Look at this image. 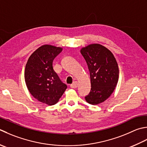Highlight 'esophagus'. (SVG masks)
Masks as SVG:
<instances>
[{
    "mask_svg": "<svg viewBox=\"0 0 147 147\" xmlns=\"http://www.w3.org/2000/svg\"><path fill=\"white\" fill-rule=\"evenodd\" d=\"M70 87L71 88H76L78 87V82H74L73 83H72L71 85H70Z\"/></svg>",
    "mask_w": 147,
    "mask_h": 147,
    "instance_id": "esophagus-1",
    "label": "esophagus"
}]
</instances>
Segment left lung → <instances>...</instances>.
Returning <instances> with one entry per match:
<instances>
[{
	"mask_svg": "<svg viewBox=\"0 0 147 147\" xmlns=\"http://www.w3.org/2000/svg\"><path fill=\"white\" fill-rule=\"evenodd\" d=\"M90 71L91 90L85 100L92 105L107 99L115 88L119 70L117 60L108 48L99 44H91L80 50Z\"/></svg>",
	"mask_w": 147,
	"mask_h": 147,
	"instance_id": "8db88e82",
	"label": "left lung"
}]
</instances>
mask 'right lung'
<instances>
[{
    "instance_id": "1",
    "label": "right lung",
    "mask_w": 147,
    "mask_h": 147,
    "mask_svg": "<svg viewBox=\"0 0 147 147\" xmlns=\"http://www.w3.org/2000/svg\"><path fill=\"white\" fill-rule=\"evenodd\" d=\"M62 51L60 47L42 45L31 55L25 66V81L28 91L48 105L56 104L67 88L53 68L54 59Z\"/></svg>"
}]
</instances>
